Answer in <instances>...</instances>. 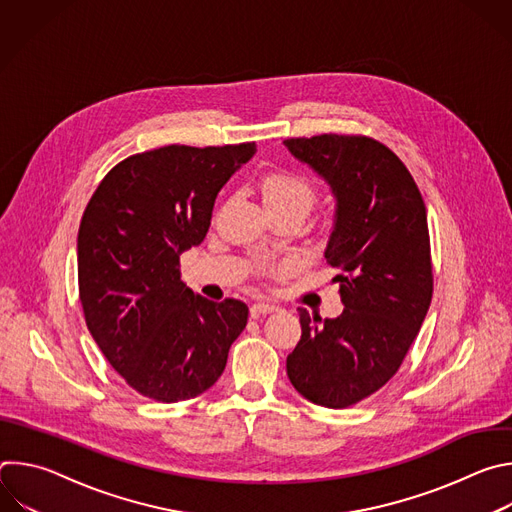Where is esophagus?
<instances>
[{
	"mask_svg": "<svg viewBox=\"0 0 512 512\" xmlns=\"http://www.w3.org/2000/svg\"><path fill=\"white\" fill-rule=\"evenodd\" d=\"M271 312H277V306H273V304H265V302H257V304H253L251 306V318H263V316H267V314H271Z\"/></svg>",
	"mask_w": 512,
	"mask_h": 512,
	"instance_id": "1",
	"label": "esophagus"
}]
</instances>
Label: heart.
Masks as SVG:
<instances>
[{"mask_svg": "<svg viewBox=\"0 0 512 512\" xmlns=\"http://www.w3.org/2000/svg\"><path fill=\"white\" fill-rule=\"evenodd\" d=\"M261 192H263V202L265 206H300L308 212L312 206L316 192L314 186L300 174L294 172H269L261 180Z\"/></svg>", "mask_w": 512, "mask_h": 512, "instance_id": "b5f03b06", "label": "heart"}]
</instances>
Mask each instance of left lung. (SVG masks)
Returning <instances> with one entry per match:
<instances>
[{"label": "left lung", "instance_id": "8db88e82", "mask_svg": "<svg viewBox=\"0 0 512 512\" xmlns=\"http://www.w3.org/2000/svg\"><path fill=\"white\" fill-rule=\"evenodd\" d=\"M334 198L324 251L342 269V314L312 318L300 308L302 338L287 377L308 401L344 409L379 391L401 367L431 304L427 212L403 162L360 135L285 139Z\"/></svg>", "mask_w": 512, "mask_h": 512}]
</instances>
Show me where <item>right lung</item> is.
<instances>
[{
    "label": "right lung",
    "instance_id": "1",
    "mask_svg": "<svg viewBox=\"0 0 512 512\" xmlns=\"http://www.w3.org/2000/svg\"><path fill=\"white\" fill-rule=\"evenodd\" d=\"M255 152V143L166 145L117 164L87 204L77 239L85 320L111 367L145 397L178 403L210 389L247 326V304L198 296L178 265Z\"/></svg>",
    "mask_w": 512,
    "mask_h": 512
}]
</instances>
